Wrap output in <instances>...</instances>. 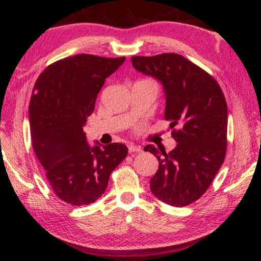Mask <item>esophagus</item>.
<instances>
[{"label":"esophagus","mask_w":261,"mask_h":261,"mask_svg":"<svg viewBox=\"0 0 261 261\" xmlns=\"http://www.w3.org/2000/svg\"><path fill=\"white\" fill-rule=\"evenodd\" d=\"M128 151H129V153H133V152H141L142 148H141V146H139V145L129 144V145H128Z\"/></svg>","instance_id":"esophagus-1"}]
</instances>
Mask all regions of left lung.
Returning a JSON list of instances; mask_svg holds the SVG:
<instances>
[{"label": "left lung", "instance_id": "left-lung-1", "mask_svg": "<svg viewBox=\"0 0 261 261\" xmlns=\"http://www.w3.org/2000/svg\"><path fill=\"white\" fill-rule=\"evenodd\" d=\"M140 72L163 83L164 117L170 121L176 148L147 145L159 167L149 180L152 194L173 206L197 201L213 183L227 152L228 108L215 78L177 53L132 57ZM177 128H176L175 127Z\"/></svg>", "mask_w": 261, "mask_h": 261}]
</instances>
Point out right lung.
<instances>
[{
    "label": "right lung",
    "instance_id": "right-lung-1",
    "mask_svg": "<svg viewBox=\"0 0 261 261\" xmlns=\"http://www.w3.org/2000/svg\"><path fill=\"white\" fill-rule=\"evenodd\" d=\"M124 60L83 53L51 64L35 82L28 108L32 146L52 190L70 205L101 197L127 156L123 144L90 147L83 132L106 78Z\"/></svg>",
    "mask_w": 261,
    "mask_h": 261
}]
</instances>
